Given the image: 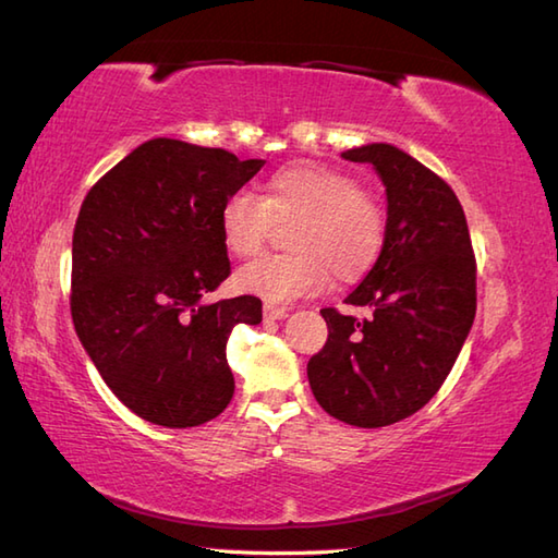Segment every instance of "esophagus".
<instances>
[{
    "label": "esophagus",
    "mask_w": 558,
    "mask_h": 558,
    "mask_svg": "<svg viewBox=\"0 0 558 558\" xmlns=\"http://www.w3.org/2000/svg\"><path fill=\"white\" fill-rule=\"evenodd\" d=\"M288 314H290L288 306H272V304L264 306V318H266V322H280V318H286Z\"/></svg>",
    "instance_id": "34e87169"
}]
</instances>
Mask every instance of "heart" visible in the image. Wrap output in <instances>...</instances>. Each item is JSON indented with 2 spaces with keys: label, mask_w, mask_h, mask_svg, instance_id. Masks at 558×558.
Instances as JSON below:
<instances>
[{
  "label": "heart",
  "mask_w": 558,
  "mask_h": 558,
  "mask_svg": "<svg viewBox=\"0 0 558 558\" xmlns=\"http://www.w3.org/2000/svg\"><path fill=\"white\" fill-rule=\"evenodd\" d=\"M292 222L294 252L268 254L236 272V288L280 304L322 292L330 272L352 282L369 270L386 242V206L357 177L324 162H294L270 174L266 194L236 189L220 208L230 254L260 252L276 222Z\"/></svg>",
  "instance_id": "obj_1"
}]
</instances>
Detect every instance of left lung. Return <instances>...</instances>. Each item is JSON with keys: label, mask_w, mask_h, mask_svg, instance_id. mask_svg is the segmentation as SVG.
Wrapping results in <instances>:
<instances>
[{"label": "left lung", "mask_w": 558, "mask_h": 558, "mask_svg": "<svg viewBox=\"0 0 558 558\" xmlns=\"http://www.w3.org/2000/svg\"><path fill=\"white\" fill-rule=\"evenodd\" d=\"M372 162L388 196L386 242L345 300L366 318L322 310L328 340L306 364L330 417L376 429L410 417L453 369L477 312V260L453 189L396 146L342 153Z\"/></svg>", "instance_id": "1"}]
</instances>
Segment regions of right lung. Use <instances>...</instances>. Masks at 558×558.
Returning a JSON list of instances; mask_svg holds the SVG:
<instances>
[{
    "label": "right lung",
    "instance_id": "add662e5",
    "mask_svg": "<svg viewBox=\"0 0 558 558\" xmlns=\"http://www.w3.org/2000/svg\"><path fill=\"white\" fill-rule=\"evenodd\" d=\"M260 165L153 138L83 198L71 242V318L102 381L141 420L186 429L230 405L225 345L236 324H260V300L204 298L230 276L220 208Z\"/></svg>",
    "mask_w": 558,
    "mask_h": 558
}]
</instances>
